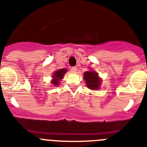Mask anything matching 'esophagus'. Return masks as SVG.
<instances>
[{
    "mask_svg": "<svg viewBox=\"0 0 147 147\" xmlns=\"http://www.w3.org/2000/svg\"><path fill=\"white\" fill-rule=\"evenodd\" d=\"M71 71H72L73 73H75L76 71H77V67H76V66H73V67H72V68H71Z\"/></svg>",
    "mask_w": 147,
    "mask_h": 147,
    "instance_id": "esophagus-1",
    "label": "esophagus"
}]
</instances>
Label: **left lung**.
Masks as SVG:
<instances>
[{"label": "left lung", "instance_id": "obj_1", "mask_svg": "<svg viewBox=\"0 0 147 147\" xmlns=\"http://www.w3.org/2000/svg\"><path fill=\"white\" fill-rule=\"evenodd\" d=\"M84 78L86 81V86L89 89H99L101 79L98 77V74L96 72L93 70L85 72L84 74Z\"/></svg>", "mask_w": 147, "mask_h": 147}]
</instances>
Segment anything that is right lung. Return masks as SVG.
<instances>
[{"mask_svg":"<svg viewBox=\"0 0 147 147\" xmlns=\"http://www.w3.org/2000/svg\"><path fill=\"white\" fill-rule=\"evenodd\" d=\"M67 69H58L56 70L55 72H54V74L52 75V84L54 85V86H58L60 84V81L63 79V75H65V73L66 72Z\"/></svg>","mask_w":147,"mask_h":147,"instance_id":"right-lung-1","label":"right lung"}]
</instances>
